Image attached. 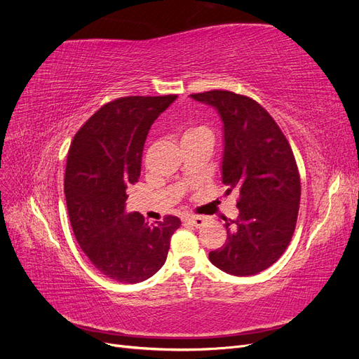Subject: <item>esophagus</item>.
Instances as JSON below:
<instances>
[{
  "label": "esophagus",
  "instance_id": "obj_1",
  "mask_svg": "<svg viewBox=\"0 0 359 359\" xmlns=\"http://www.w3.org/2000/svg\"><path fill=\"white\" fill-rule=\"evenodd\" d=\"M184 223L191 224L194 227H201V226L205 224V217H201V215H187V217H184Z\"/></svg>",
  "mask_w": 359,
  "mask_h": 359
}]
</instances>
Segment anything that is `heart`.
<instances>
[{
    "label": "heart",
    "instance_id": "b5f03b06",
    "mask_svg": "<svg viewBox=\"0 0 359 359\" xmlns=\"http://www.w3.org/2000/svg\"><path fill=\"white\" fill-rule=\"evenodd\" d=\"M201 136H210L211 137L210 128L206 126H202V124H196V123H190L187 126H184L182 140L193 139V137H201Z\"/></svg>",
    "mask_w": 359,
    "mask_h": 359
}]
</instances>
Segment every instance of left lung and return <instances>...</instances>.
<instances>
[{"label": "left lung", "mask_w": 359, "mask_h": 359, "mask_svg": "<svg viewBox=\"0 0 359 359\" xmlns=\"http://www.w3.org/2000/svg\"><path fill=\"white\" fill-rule=\"evenodd\" d=\"M214 106L223 119V184L238 193L235 220L227 238L210 252L212 265L232 276H253L285 253L295 232L301 181L285 133L252 97L227 90L191 94Z\"/></svg>", "instance_id": "8db88e82"}]
</instances>
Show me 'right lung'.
<instances>
[{
  "label": "right lung",
  "instance_id": "1",
  "mask_svg": "<svg viewBox=\"0 0 359 359\" xmlns=\"http://www.w3.org/2000/svg\"><path fill=\"white\" fill-rule=\"evenodd\" d=\"M178 95H128L103 104L74 135L67 154L64 193L76 241L102 274L140 283L166 262L181 220L165 215L148 224L124 214L127 189L140 177L149 127Z\"/></svg>",
  "mask_w": 359,
  "mask_h": 359
}]
</instances>
